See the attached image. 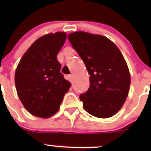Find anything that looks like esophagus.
I'll return each instance as SVG.
<instances>
[{"label": "esophagus", "mask_w": 151, "mask_h": 151, "mask_svg": "<svg viewBox=\"0 0 151 151\" xmlns=\"http://www.w3.org/2000/svg\"><path fill=\"white\" fill-rule=\"evenodd\" d=\"M68 80L71 82V83H72L73 80H74V77H73L72 75H69V76H68Z\"/></svg>", "instance_id": "esophagus-1"}]
</instances>
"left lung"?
I'll return each mask as SVG.
<instances>
[{
  "mask_svg": "<svg viewBox=\"0 0 151 151\" xmlns=\"http://www.w3.org/2000/svg\"><path fill=\"white\" fill-rule=\"evenodd\" d=\"M90 74V87L80 96L86 112L99 118L117 113L129 95L131 75L122 53L104 36L77 31L68 36Z\"/></svg>",
  "mask_w": 151,
  "mask_h": 151,
  "instance_id": "8db88e82",
  "label": "left lung"
}]
</instances>
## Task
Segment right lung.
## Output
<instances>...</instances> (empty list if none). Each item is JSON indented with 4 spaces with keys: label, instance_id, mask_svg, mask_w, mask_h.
<instances>
[{
    "label": "right lung",
    "instance_id": "right-lung-1",
    "mask_svg": "<svg viewBox=\"0 0 151 151\" xmlns=\"http://www.w3.org/2000/svg\"><path fill=\"white\" fill-rule=\"evenodd\" d=\"M66 37L65 32H56L39 38L17 67V93L24 107L34 116L48 118L55 115L71 87L60 73L61 65L57 59Z\"/></svg>",
    "mask_w": 151,
    "mask_h": 151
}]
</instances>
